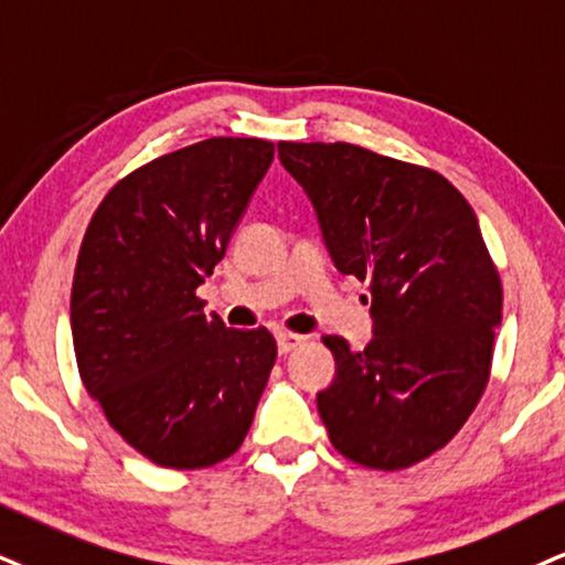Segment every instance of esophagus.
Returning a JSON list of instances; mask_svg holds the SVG:
<instances>
[{
	"instance_id": "esophagus-1",
	"label": "esophagus",
	"mask_w": 565,
	"mask_h": 565,
	"mask_svg": "<svg viewBox=\"0 0 565 565\" xmlns=\"http://www.w3.org/2000/svg\"><path fill=\"white\" fill-rule=\"evenodd\" d=\"M303 335H298V332H277V348H280V353L285 356V353L296 351V348L303 345Z\"/></svg>"
}]
</instances>
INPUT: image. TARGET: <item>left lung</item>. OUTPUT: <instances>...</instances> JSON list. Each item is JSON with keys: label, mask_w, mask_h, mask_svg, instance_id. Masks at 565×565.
<instances>
[{"label": "left lung", "mask_w": 565, "mask_h": 565, "mask_svg": "<svg viewBox=\"0 0 565 565\" xmlns=\"http://www.w3.org/2000/svg\"><path fill=\"white\" fill-rule=\"evenodd\" d=\"M343 275L366 282L374 338H324L338 377L317 395L348 461L403 471L445 448L484 395L503 285L475 209L429 167L356 143H277Z\"/></svg>", "instance_id": "1"}]
</instances>
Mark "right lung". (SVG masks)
<instances>
[{"instance_id":"right-lung-1","label":"right lung","mask_w":565,"mask_h":565,"mask_svg":"<svg viewBox=\"0 0 565 565\" xmlns=\"http://www.w3.org/2000/svg\"><path fill=\"white\" fill-rule=\"evenodd\" d=\"M271 159L264 138L183 146L117 180L83 235L70 296L81 380L164 469L233 456L275 366L267 327H225L196 296Z\"/></svg>"}]
</instances>
